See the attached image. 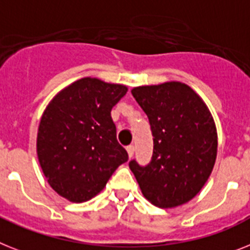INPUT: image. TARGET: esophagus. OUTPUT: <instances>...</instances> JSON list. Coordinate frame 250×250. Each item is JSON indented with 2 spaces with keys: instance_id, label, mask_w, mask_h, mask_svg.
I'll list each match as a JSON object with an SVG mask.
<instances>
[{
  "instance_id": "34e87169",
  "label": "esophagus",
  "mask_w": 250,
  "mask_h": 250,
  "mask_svg": "<svg viewBox=\"0 0 250 250\" xmlns=\"http://www.w3.org/2000/svg\"><path fill=\"white\" fill-rule=\"evenodd\" d=\"M127 152H128L129 157L133 156V154H135V146H133V145H129V146H127Z\"/></svg>"
}]
</instances>
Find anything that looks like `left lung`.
I'll return each mask as SVG.
<instances>
[{
    "mask_svg": "<svg viewBox=\"0 0 250 250\" xmlns=\"http://www.w3.org/2000/svg\"><path fill=\"white\" fill-rule=\"evenodd\" d=\"M132 95L147 115L154 151L147 165L133 159L129 167L152 205L180 206L200 192L215 165L217 133L212 115L182 83L140 86Z\"/></svg>",
    "mask_w": 250,
    "mask_h": 250,
    "instance_id": "left-lung-1",
    "label": "left lung"
}]
</instances>
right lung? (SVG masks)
<instances>
[{"label": "right lung", "mask_w": 250, "mask_h": 250, "mask_svg": "<svg viewBox=\"0 0 250 250\" xmlns=\"http://www.w3.org/2000/svg\"><path fill=\"white\" fill-rule=\"evenodd\" d=\"M123 85L85 77L62 90L47 106L38 129V159L48 183L71 202H85L128 160L117 140L112 108Z\"/></svg>", "instance_id": "1"}]
</instances>
